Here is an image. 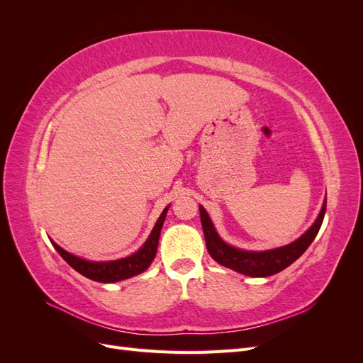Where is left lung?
<instances>
[{"label":"left lung","instance_id":"1","mask_svg":"<svg viewBox=\"0 0 363 363\" xmlns=\"http://www.w3.org/2000/svg\"><path fill=\"white\" fill-rule=\"evenodd\" d=\"M324 215H325V203L321 208L320 215H318L315 224L307 230L300 239H296L295 242L286 247L257 252V251H244V250L227 245L224 240L218 236L211 218H208L207 212L200 206L201 225H203L208 255H211L212 259H215L219 265L235 269L250 277H268V276H272V274L283 271L284 268H288L291 263H294L296 259H298L313 242V239L316 238L318 232H320L321 228Z\"/></svg>","mask_w":363,"mask_h":363}]
</instances>
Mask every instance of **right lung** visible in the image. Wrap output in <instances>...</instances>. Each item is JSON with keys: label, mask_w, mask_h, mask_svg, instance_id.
Wrapping results in <instances>:
<instances>
[{"label": "right lung", "mask_w": 363, "mask_h": 363, "mask_svg": "<svg viewBox=\"0 0 363 363\" xmlns=\"http://www.w3.org/2000/svg\"><path fill=\"white\" fill-rule=\"evenodd\" d=\"M168 207L164 208L162 215L159 216L157 223L155 228H152V232L147 239L144 247H142L138 252H135V255H131L125 259H119L113 262H89V260H84L69 255L68 251H65L57 244H54L52 240L51 244L57 250L59 255L65 259V262H67L69 267H72L77 272H80L82 276L87 279H91L94 281H101V283H113L119 280H125L133 276H138L140 272H144L151 265L152 259L156 256L160 230L164 221V216H167Z\"/></svg>", "instance_id": "1"}]
</instances>
